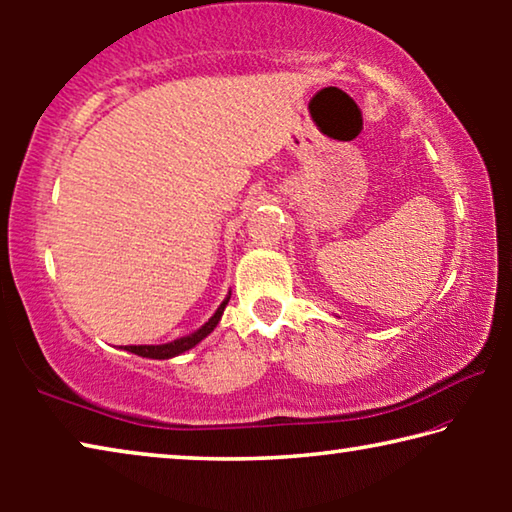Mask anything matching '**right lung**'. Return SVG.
Listing matches in <instances>:
<instances>
[{
	"label": "right lung",
	"instance_id": "1",
	"mask_svg": "<svg viewBox=\"0 0 512 512\" xmlns=\"http://www.w3.org/2000/svg\"><path fill=\"white\" fill-rule=\"evenodd\" d=\"M228 300H230V296L221 302L219 309L214 311V316L207 320L203 327H198L196 332H192V334L180 336V339L171 341V343H162V345H128L126 350L137 354V357H146V359H171V357H178V354L192 350L194 345L201 343L207 334L214 332V327L219 325V320L223 316L225 305H228Z\"/></svg>",
	"mask_w": 512,
	"mask_h": 512
}]
</instances>
